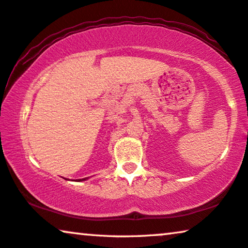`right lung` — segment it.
Here are the masks:
<instances>
[{
    "instance_id": "add662e5",
    "label": "right lung",
    "mask_w": 248,
    "mask_h": 248,
    "mask_svg": "<svg viewBox=\"0 0 248 248\" xmlns=\"http://www.w3.org/2000/svg\"><path fill=\"white\" fill-rule=\"evenodd\" d=\"M84 179H86V178H84ZM84 179H79V180H84Z\"/></svg>"
}]
</instances>
